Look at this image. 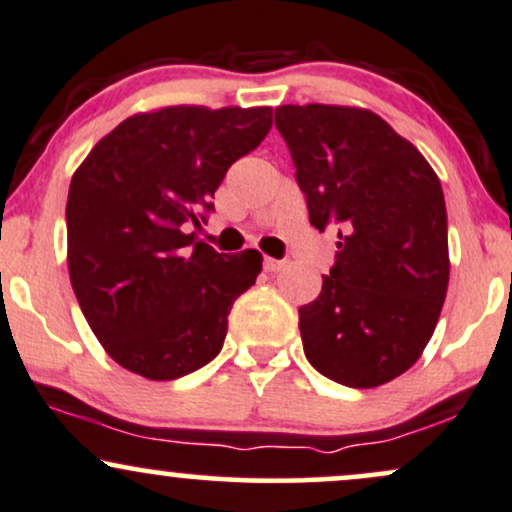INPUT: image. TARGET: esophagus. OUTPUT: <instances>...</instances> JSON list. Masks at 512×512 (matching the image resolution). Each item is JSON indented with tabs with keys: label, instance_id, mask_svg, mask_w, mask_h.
Wrapping results in <instances>:
<instances>
[{
	"label": "esophagus",
	"instance_id": "1",
	"mask_svg": "<svg viewBox=\"0 0 512 512\" xmlns=\"http://www.w3.org/2000/svg\"><path fill=\"white\" fill-rule=\"evenodd\" d=\"M284 267H286V262L274 260V257H264V269H267V272H281Z\"/></svg>",
	"mask_w": 512,
	"mask_h": 512
}]
</instances>
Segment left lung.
<instances>
[{
	"label": "left lung",
	"mask_w": 512,
	"mask_h": 512,
	"mask_svg": "<svg viewBox=\"0 0 512 512\" xmlns=\"http://www.w3.org/2000/svg\"><path fill=\"white\" fill-rule=\"evenodd\" d=\"M276 129L310 223L339 231L320 296L298 310L305 356L346 387L390 383L424 354L448 293V211L436 170L366 108L281 105Z\"/></svg>",
	"instance_id": "1"
}]
</instances>
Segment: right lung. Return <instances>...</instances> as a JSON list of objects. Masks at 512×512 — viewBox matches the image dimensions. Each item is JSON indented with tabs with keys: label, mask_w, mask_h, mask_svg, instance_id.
I'll return each instance as SVG.
<instances>
[{
	"label": "right lung",
	"mask_w": 512,
	"mask_h": 512,
	"mask_svg": "<svg viewBox=\"0 0 512 512\" xmlns=\"http://www.w3.org/2000/svg\"><path fill=\"white\" fill-rule=\"evenodd\" d=\"M272 129V108L168 105L120 122L76 168L67 264L88 327L122 368L175 380L221 351L262 255L197 240L223 175Z\"/></svg>",
	"instance_id": "obj_1"
}]
</instances>
